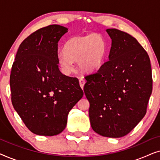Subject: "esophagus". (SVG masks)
<instances>
[{
    "mask_svg": "<svg viewBox=\"0 0 160 160\" xmlns=\"http://www.w3.org/2000/svg\"><path fill=\"white\" fill-rule=\"evenodd\" d=\"M84 84H85V80L84 79V78H79V84H80V87H82V89L84 88Z\"/></svg>",
    "mask_w": 160,
    "mask_h": 160,
    "instance_id": "1",
    "label": "esophagus"
}]
</instances>
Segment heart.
<instances>
[{
	"mask_svg": "<svg viewBox=\"0 0 160 160\" xmlns=\"http://www.w3.org/2000/svg\"><path fill=\"white\" fill-rule=\"evenodd\" d=\"M63 53L58 57V64L65 74L73 71V62H77L78 67L85 73H90L103 64L106 53L105 40L96 33L70 38L65 43Z\"/></svg>",
	"mask_w": 160,
	"mask_h": 160,
	"instance_id": "b5f03b06",
	"label": "heart"
}]
</instances>
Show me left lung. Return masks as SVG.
Returning a JSON list of instances; mask_svg holds the SVG:
<instances>
[{
	"label": "left lung",
	"mask_w": 160,
	"mask_h": 160,
	"mask_svg": "<svg viewBox=\"0 0 160 160\" xmlns=\"http://www.w3.org/2000/svg\"><path fill=\"white\" fill-rule=\"evenodd\" d=\"M108 60L85 76L84 91L89 102L92 130L102 136L128 134L146 113L152 92V76L147 52L134 37L111 28Z\"/></svg>",
	"instance_id": "1"
}]
</instances>
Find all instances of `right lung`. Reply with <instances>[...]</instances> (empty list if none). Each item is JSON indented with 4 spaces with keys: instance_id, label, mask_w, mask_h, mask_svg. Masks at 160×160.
<instances>
[{
    "instance_id": "add662e5",
    "label": "right lung",
    "mask_w": 160,
    "mask_h": 160,
    "mask_svg": "<svg viewBox=\"0 0 160 160\" xmlns=\"http://www.w3.org/2000/svg\"><path fill=\"white\" fill-rule=\"evenodd\" d=\"M67 32V28L52 25L32 32L19 45L12 65V105L34 134L62 132L69 111L84 95L78 78L59 68L58 41Z\"/></svg>"
}]
</instances>
